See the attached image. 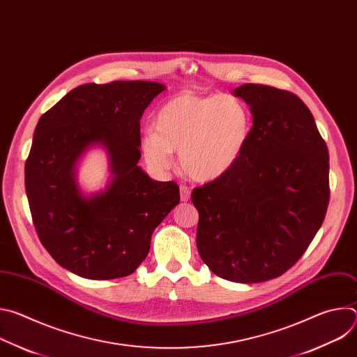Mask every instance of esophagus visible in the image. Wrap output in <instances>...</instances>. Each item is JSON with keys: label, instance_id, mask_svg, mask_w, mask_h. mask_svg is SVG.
I'll return each mask as SVG.
<instances>
[{"label": "esophagus", "instance_id": "34e87169", "mask_svg": "<svg viewBox=\"0 0 357 357\" xmlns=\"http://www.w3.org/2000/svg\"><path fill=\"white\" fill-rule=\"evenodd\" d=\"M179 190H181V200L188 202L190 199V189L186 185H181Z\"/></svg>", "mask_w": 357, "mask_h": 357}]
</instances>
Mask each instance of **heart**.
Segmentation results:
<instances>
[{"label":"heart","instance_id":"obj_1","mask_svg":"<svg viewBox=\"0 0 357 357\" xmlns=\"http://www.w3.org/2000/svg\"><path fill=\"white\" fill-rule=\"evenodd\" d=\"M155 130L146 131L141 142L151 168L168 171L174 151H179L181 168L189 178L212 182L240 160L251 134V116L234 96L182 93L158 110Z\"/></svg>","mask_w":357,"mask_h":357}]
</instances>
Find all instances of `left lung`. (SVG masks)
I'll list each match as a JSON object with an SVG mask.
<instances>
[{"instance_id":"obj_1","label":"left lung","mask_w":357,"mask_h":357,"mask_svg":"<svg viewBox=\"0 0 357 357\" xmlns=\"http://www.w3.org/2000/svg\"><path fill=\"white\" fill-rule=\"evenodd\" d=\"M252 127L237 164L195 188L196 245L220 278L254 284L282 275L308 248L329 203V154L314 116L291 91L247 83L233 90Z\"/></svg>"}]
</instances>
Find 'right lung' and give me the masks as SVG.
<instances>
[{"mask_svg": "<svg viewBox=\"0 0 357 357\" xmlns=\"http://www.w3.org/2000/svg\"><path fill=\"white\" fill-rule=\"evenodd\" d=\"M167 87L157 82L87 83L38 121L25 162V189L38 237L54 260L89 280L132 274L155 227L179 203V186L151 179L141 158L139 120ZM93 146L107 149L112 179L87 197L75 167Z\"/></svg>", "mask_w": 357, "mask_h": 357, "instance_id": "right-lung-1", "label": "right lung"}]
</instances>
